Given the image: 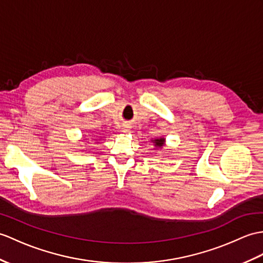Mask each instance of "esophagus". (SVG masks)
Listing matches in <instances>:
<instances>
[{
	"label": "esophagus",
	"mask_w": 263,
	"mask_h": 263,
	"mask_svg": "<svg viewBox=\"0 0 263 263\" xmlns=\"http://www.w3.org/2000/svg\"><path fill=\"white\" fill-rule=\"evenodd\" d=\"M129 131H130V126L127 124H123V126H122V132L127 133Z\"/></svg>",
	"instance_id": "34e87169"
}]
</instances>
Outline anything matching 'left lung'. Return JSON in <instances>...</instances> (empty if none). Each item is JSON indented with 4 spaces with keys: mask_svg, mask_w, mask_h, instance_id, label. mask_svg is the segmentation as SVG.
<instances>
[{
    "mask_svg": "<svg viewBox=\"0 0 263 263\" xmlns=\"http://www.w3.org/2000/svg\"><path fill=\"white\" fill-rule=\"evenodd\" d=\"M154 143H155L156 146H158V148H161V146H162L163 143H164V139H163V138L155 139V140H154Z\"/></svg>",
    "mask_w": 263,
    "mask_h": 263,
    "instance_id": "left-lung-1",
    "label": "left lung"
}]
</instances>
